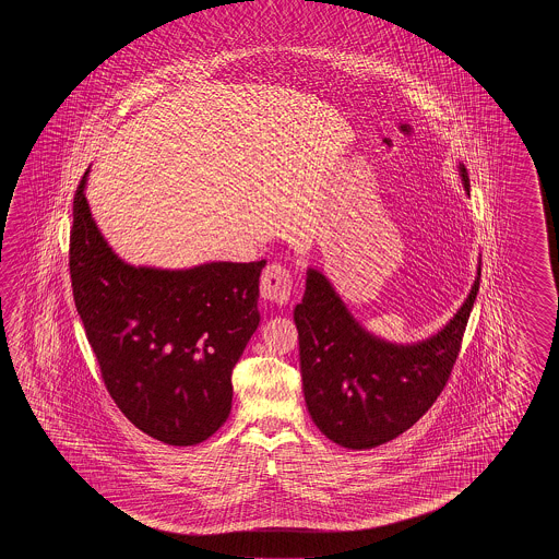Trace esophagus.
Wrapping results in <instances>:
<instances>
[{"mask_svg": "<svg viewBox=\"0 0 559 559\" xmlns=\"http://www.w3.org/2000/svg\"><path fill=\"white\" fill-rule=\"evenodd\" d=\"M263 299L284 306L292 296V274L280 263H272L263 270L262 274Z\"/></svg>", "mask_w": 559, "mask_h": 559, "instance_id": "34e87169", "label": "esophagus"}]
</instances>
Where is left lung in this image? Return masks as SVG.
<instances>
[{"instance_id":"obj_1","label":"left lung","mask_w":559,"mask_h":559,"mask_svg":"<svg viewBox=\"0 0 559 559\" xmlns=\"http://www.w3.org/2000/svg\"><path fill=\"white\" fill-rule=\"evenodd\" d=\"M469 195L464 164L457 166ZM481 277L440 332L414 344H393L368 332L328 275L308 267L306 294L294 309L299 368L309 416L321 433L347 450L392 441L438 400L462 345Z\"/></svg>"}]
</instances>
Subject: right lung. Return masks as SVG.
I'll list each match as a JSON object with an SVG mask.
<instances>
[{"mask_svg": "<svg viewBox=\"0 0 559 559\" xmlns=\"http://www.w3.org/2000/svg\"><path fill=\"white\" fill-rule=\"evenodd\" d=\"M87 176L73 198L70 274L107 392L154 440L202 443L231 412V371L260 325L265 262L128 263L95 224Z\"/></svg>", "mask_w": 559, "mask_h": 559, "instance_id": "right-lung-1", "label": "right lung"}]
</instances>
